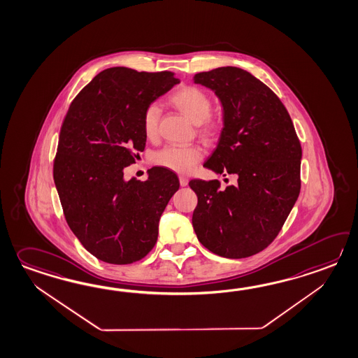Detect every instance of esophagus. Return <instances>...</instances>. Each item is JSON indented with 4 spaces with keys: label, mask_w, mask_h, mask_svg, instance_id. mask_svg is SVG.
Returning <instances> with one entry per match:
<instances>
[{
    "label": "esophagus",
    "mask_w": 358,
    "mask_h": 358,
    "mask_svg": "<svg viewBox=\"0 0 358 358\" xmlns=\"http://www.w3.org/2000/svg\"><path fill=\"white\" fill-rule=\"evenodd\" d=\"M187 183H189V180H187V177H185V176H180V185L185 187V186H187Z\"/></svg>",
    "instance_id": "esophagus-1"
}]
</instances>
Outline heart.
Returning <instances> with one entry per match:
<instances>
[{"label":"heart","mask_w":358,"mask_h":358,"mask_svg":"<svg viewBox=\"0 0 358 358\" xmlns=\"http://www.w3.org/2000/svg\"><path fill=\"white\" fill-rule=\"evenodd\" d=\"M171 103L177 110L183 114L192 123L200 126L201 135L210 137L215 135L217 123L209 117L212 109V101L209 96L195 86H183L178 88L171 96ZM159 122V108L157 103L146 106L143 115V132L148 138H154L158 135ZM201 158V152L198 148H166L154 154L152 162L159 167L167 168L181 175L191 172Z\"/></svg>","instance_id":"1"}]
</instances>
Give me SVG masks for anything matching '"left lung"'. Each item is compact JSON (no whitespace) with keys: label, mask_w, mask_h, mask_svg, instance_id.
Returning <instances> with one entry per match:
<instances>
[{"label":"left lung","mask_w":358,"mask_h":358,"mask_svg":"<svg viewBox=\"0 0 358 358\" xmlns=\"http://www.w3.org/2000/svg\"><path fill=\"white\" fill-rule=\"evenodd\" d=\"M194 83L212 90L222 106V132L204 167L238 178L224 189L217 180H191L194 230L215 255H257L278 236L301 191L302 148L293 122L278 96L244 69L198 73Z\"/></svg>","instance_id":"left-lung-1"}]
</instances>
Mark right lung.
I'll return each mask as SVG.
<instances>
[{
    "label": "right lung",
    "mask_w": 358,
    "mask_h": 358,
    "mask_svg": "<svg viewBox=\"0 0 358 358\" xmlns=\"http://www.w3.org/2000/svg\"><path fill=\"white\" fill-rule=\"evenodd\" d=\"M178 83L173 73L114 66L99 73L66 113L54 162L56 190L73 234L103 262L140 261L157 243L178 177L154 167L141 182L126 180L124 168L145 149L146 106Z\"/></svg>",
    "instance_id": "add662e5"
}]
</instances>
